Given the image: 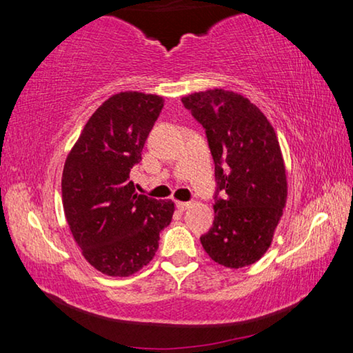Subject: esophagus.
Listing matches in <instances>:
<instances>
[{
  "label": "esophagus",
  "mask_w": 353,
  "mask_h": 353,
  "mask_svg": "<svg viewBox=\"0 0 353 353\" xmlns=\"http://www.w3.org/2000/svg\"><path fill=\"white\" fill-rule=\"evenodd\" d=\"M190 202H181V201H177L176 202V207L179 208V210H181V212H185V210H187V208H190Z\"/></svg>",
  "instance_id": "34e87169"
}]
</instances>
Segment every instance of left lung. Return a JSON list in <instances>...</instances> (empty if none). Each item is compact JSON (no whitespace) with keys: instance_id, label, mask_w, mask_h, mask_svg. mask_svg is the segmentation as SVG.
Returning a JSON list of instances; mask_svg holds the SVG:
<instances>
[{"instance_id":"1","label":"left lung","mask_w":353,"mask_h":353,"mask_svg":"<svg viewBox=\"0 0 353 353\" xmlns=\"http://www.w3.org/2000/svg\"><path fill=\"white\" fill-rule=\"evenodd\" d=\"M205 129L214 163V221L201 236L213 261L252 265L271 246L286 202V176L276 132L249 99L227 90L182 98Z\"/></svg>"}]
</instances>
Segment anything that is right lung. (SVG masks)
<instances>
[{
	"label": "right lung",
	"instance_id": "obj_1",
	"mask_svg": "<svg viewBox=\"0 0 353 353\" xmlns=\"http://www.w3.org/2000/svg\"><path fill=\"white\" fill-rule=\"evenodd\" d=\"M163 98L113 94L93 113L68 154L62 201L85 260L107 276L128 277L154 259L174 204L135 193L130 170L141 162Z\"/></svg>",
	"mask_w": 353,
	"mask_h": 353
}]
</instances>
